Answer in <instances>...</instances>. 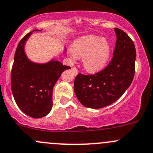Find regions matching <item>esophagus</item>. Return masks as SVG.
Instances as JSON below:
<instances>
[{
    "instance_id": "34e87169",
    "label": "esophagus",
    "mask_w": 153,
    "mask_h": 153,
    "mask_svg": "<svg viewBox=\"0 0 153 153\" xmlns=\"http://www.w3.org/2000/svg\"><path fill=\"white\" fill-rule=\"evenodd\" d=\"M72 70H73V72H75V75H77V74L78 73V69H77V68H75V67H72Z\"/></svg>"
}]
</instances>
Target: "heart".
I'll return each mask as SVG.
<instances>
[{
  "mask_svg": "<svg viewBox=\"0 0 153 153\" xmlns=\"http://www.w3.org/2000/svg\"><path fill=\"white\" fill-rule=\"evenodd\" d=\"M74 59L82 57L84 67L89 72H97L107 63L110 55V45L105 38L97 35H86L74 42L69 50Z\"/></svg>",
  "mask_w": 153,
  "mask_h": 153,
  "instance_id": "heart-1",
  "label": "heart"
}]
</instances>
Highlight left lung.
<instances>
[{"label": "left lung", "instance_id": "8db88e82", "mask_svg": "<svg viewBox=\"0 0 153 153\" xmlns=\"http://www.w3.org/2000/svg\"><path fill=\"white\" fill-rule=\"evenodd\" d=\"M116 44L107 67L94 75L79 73L74 90L82 105L100 109L119 99L129 88L135 75L136 51L133 41L121 29L115 28Z\"/></svg>", "mask_w": 153, "mask_h": 153}]
</instances>
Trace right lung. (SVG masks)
<instances>
[{
	"label": "right lung",
	"mask_w": 153,
	"mask_h": 153,
	"mask_svg": "<svg viewBox=\"0 0 153 153\" xmlns=\"http://www.w3.org/2000/svg\"><path fill=\"white\" fill-rule=\"evenodd\" d=\"M35 31H40L35 29ZM29 32L18 44L11 74V88L17 105L34 118L46 116L52 107V89L61 73L70 67L52 59L45 64L31 61L24 51ZM67 49H64V52Z\"/></svg>",
	"instance_id": "add662e5"
}]
</instances>
